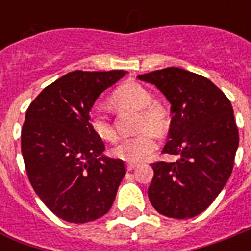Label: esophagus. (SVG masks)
<instances>
[{
	"label": "esophagus",
	"mask_w": 251,
	"mask_h": 251,
	"mask_svg": "<svg viewBox=\"0 0 251 251\" xmlns=\"http://www.w3.org/2000/svg\"><path fill=\"white\" fill-rule=\"evenodd\" d=\"M135 168H137V164H135V163H127V164H126V169H127V171H133Z\"/></svg>",
	"instance_id": "esophagus-1"
}]
</instances>
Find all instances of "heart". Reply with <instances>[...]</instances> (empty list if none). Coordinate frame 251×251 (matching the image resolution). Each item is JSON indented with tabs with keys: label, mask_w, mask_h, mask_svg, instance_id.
<instances>
[{
	"label": "heart",
	"mask_w": 251,
	"mask_h": 251,
	"mask_svg": "<svg viewBox=\"0 0 251 251\" xmlns=\"http://www.w3.org/2000/svg\"><path fill=\"white\" fill-rule=\"evenodd\" d=\"M110 102L117 108H133L139 110L138 130H143L137 135L124 138L112 150L113 156L129 163L145 160L157 147L156 137L149 129L160 133L167 126L165 112L152 96L141 84L129 82L120 86L110 96ZM91 129L102 141L112 142L116 139V130L108 114L102 109H95L90 118Z\"/></svg>",
	"instance_id": "heart-1"
}]
</instances>
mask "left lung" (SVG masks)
<instances>
[{
	"instance_id": "1",
	"label": "left lung",
	"mask_w": 251,
	"mask_h": 251,
	"mask_svg": "<svg viewBox=\"0 0 251 251\" xmlns=\"http://www.w3.org/2000/svg\"><path fill=\"white\" fill-rule=\"evenodd\" d=\"M155 84L171 102L163 153L175 163H153L149 198L159 214L194 218L214 202L233 169L238 129L229 99L210 79L179 68L138 76Z\"/></svg>"
}]
</instances>
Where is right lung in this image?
I'll use <instances>...</instances> for the list:
<instances>
[{
	"label": "right lung",
	"mask_w": 251,
	"mask_h": 251,
	"mask_svg": "<svg viewBox=\"0 0 251 251\" xmlns=\"http://www.w3.org/2000/svg\"><path fill=\"white\" fill-rule=\"evenodd\" d=\"M125 74L69 73L45 87L25 112L21 143L27 176L45 206L65 222H92L113 204L125 164L102 156L105 146L91 129L90 112Z\"/></svg>",
	"instance_id": "1"
}]
</instances>
